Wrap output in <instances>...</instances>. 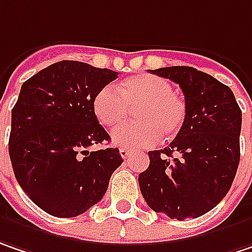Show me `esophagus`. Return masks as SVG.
<instances>
[{"label":"esophagus","mask_w":252,"mask_h":252,"mask_svg":"<svg viewBox=\"0 0 252 252\" xmlns=\"http://www.w3.org/2000/svg\"><path fill=\"white\" fill-rule=\"evenodd\" d=\"M120 156L123 157L124 159H126V158L129 157V151H128L126 148H120Z\"/></svg>","instance_id":"obj_1"}]
</instances>
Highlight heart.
Returning <instances> with one entry per match:
<instances>
[{
  "mask_svg": "<svg viewBox=\"0 0 252 252\" xmlns=\"http://www.w3.org/2000/svg\"><path fill=\"white\" fill-rule=\"evenodd\" d=\"M137 123L117 128L111 140L118 147L145 148L164 141L174 140L187 120V104L174 93L170 82L153 74L129 77L112 87L101 88L94 96L93 111L99 124L114 128L126 121L129 110Z\"/></svg>",
  "mask_w": 252,
  "mask_h": 252,
  "instance_id": "1",
  "label": "heart"
}]
</instances>
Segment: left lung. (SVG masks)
Returning <instances> with one entry per match:
<instances>
[{"instance_id":"8db88e82","label":"left lung","mask_w":252,"mask_h":252,"mask_svg":"<svg viewBox=\"0 0 252 252\" xmlns=\"http://www.w3.org/2000/svg\"><path fill=\"white\" fill-rule=\"evenodd\" d=\"M177 82L187 104L181 132L164 150L150 151L138 175L145 202L170 218H197L211 211L231 188L240 164L243 114L231 88L192 67L153 71Z\"/></svg>"}]
</instances>
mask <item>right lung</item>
<instances>
[{
	"instance_id": "right-lung-1",
	"label": "right lung",
	"mask_w": 252,
	"mask_h": 252,
	"mask_svg": "<svg viewBox=\"0 0 252 252\" xmlns=\"http://www.w3.org/2000/svg\"><path fill=\"white\" fill-rule=\"evenodd\" d=\"M118 72L80 61H60L24 82L11 112L9 158L30 200L54 217H77L99 202L118 148L88 151L110 141L93 111L95 94Z\"/></svg>"
}]
</instances>
